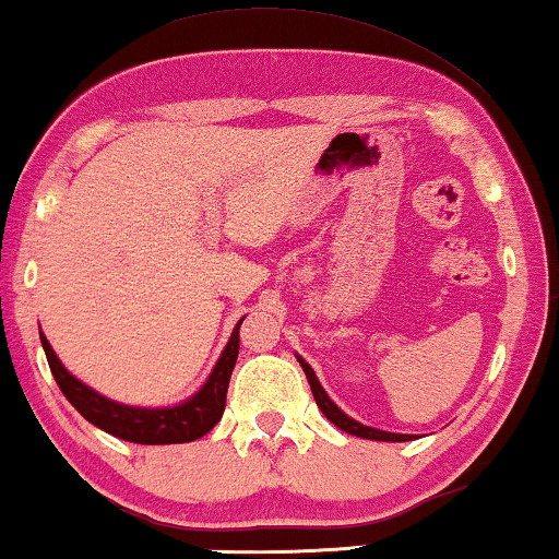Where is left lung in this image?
<instances>
[{
  "mask_svg": "<svg viewBox=\"0 0 559 559\" xmlns=\"http://www.w3.org/2000/svg\"><path fill=\"white\" fill-rule=\"evenodd\" d=\"M296 359H298V365L304 367V374H306V380H309V384H311L313 400H317L319 411L326 415V420H329V423H334L336 428H342L344 433H349V436H357V438H367V440H390V443H403V440H413V436H403V433H388V430H380V428H369V426H361V423H357L355 418H349V415L344 413L342 407L336 405L334 400L326 395V390L321 388L319 377H317V372H313V369H311L309 361H306L304 357H298V355H296Z\"/></svg>",
  "mask_w": 559,
  "mask_h": 559,
  "instance_id": "left-lung-1",
  "label": "left lung"
}]
</instances>
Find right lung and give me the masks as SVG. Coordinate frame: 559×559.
Here are the masks:
<instances>
[{
  "label": "right lung",
  "mask_w": 559,
  "mask_h": 559,
  "mask_svg": "<svg viewBox=\"0 0 559 559\" xmlns=\"http://www.w3.org/2000/svg\"><path fill=\"white\" fill-rule=\"evenodd\" d=\"M242 319L235 324L223 355L215 361V367H212V372L207 380H204L202 388L194 392V395L182 400V403L167 407L123 405L116 403L111 397L100 395V392L88 388V384L78 380L75 374L68 372L43 332L40 342L47 365H50V372L55 377V382H58V388L62 390V395H66L68 403L73 405L85 420L93 423V426L121 440H129V443L141 445L190 443V440H198L204 433H210V430L219 423V418H223L227 384H230L233 367L235 361H238V329L242 324Z\"/></svg>",
  "instance_id": "add662e5"
}]
</instances>
